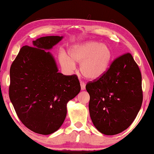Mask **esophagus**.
Masks as SVG:
<instances>
[{"label":"esophagus","mask_w":154,"mask_h":154,"mask_svg":"<svg viewBox=\"0 0 154 154\" xmlns=\"http://www.w3.org/2000/svg\"><path fill=\"white\" fill-rule=\"evenodd\" d=\"M81 90H84L85 89V83H84L83 82H81Z\"/></svg>","instance_id":"obj_1"}]
</instances>
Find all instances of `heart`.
Returning a JSON list of instances; mask_svg holds the SVG:
<instances>
[{
  "label": "heart",
  "mask_w": 154,
  "mask_h": 154,
  "mask_svg": "<svg viewBox=\"0 0 154 154\" xmlns=\"http://www.w3.org/2000/svg\"><path fill=\"white\" fill-rule=\"evenodd\" d=\"M69 56L60 54L61 66L65 70L73 71L74 62L81 63L80 71L86 79L97 80L106 73L110 64L112 53L108 46L97 42L75 45L69 50Z\"/></svg>",
  "instance_id": "heart-1"
}]
</instances>
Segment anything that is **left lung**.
<instances>
[{
  "label": "left lung",
  "mask_w": 154,
  "mask_h": 154,
  "mask_svg": "<svg viewBox=\"0 0 154 154\" xmlns=\"http://www.w3.org/2000/svg\"><path fill=\"white\" fill-rule=\"evenodd\" d=\"M90 116L101 133L114 135L131 125L142 106V75L130 53L119 57L102 77L85 86Z\"/></svg>",
  "instance_id": "obj_1"
}]
</instances>
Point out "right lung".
Returning <instances> with one entry per match:
<instances>
[{"mask_svg": "<svg viewBox=\"0 0 154 154\" xmlns=\"http://www.w3.org/2000/svg\"><path fill=\"white\" fill-rule=\"evenodd\" d=\"M63 36L51 35L21 48L10 70L9 97L17 115L31 131L52 134L64 123L66 104L81 91L76 75L58 72L50 52Z\"/></svg>", "mask_w": 154, "mask_h": 154, "instance_id": "1", "label": "right lung"}]
</instances>
